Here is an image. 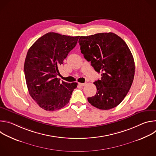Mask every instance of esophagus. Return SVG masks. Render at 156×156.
Instances as JSON below:
<instances>
[{
    "instance_id": "1",
    "label": "esophagus",
    "mask_w": 156,
    "mask_h": 156,
    "mask_svg": "<svg viewBox=\"0 0 156 156\" xmlns=\"http://www.w3.org/2000/svg\"><path fill=\"white\" fill-rule=\"evenodd\" d=\"M86 83H78V84L80 85V86H84V85H86Z\"/></svg>"
}]
</instances>
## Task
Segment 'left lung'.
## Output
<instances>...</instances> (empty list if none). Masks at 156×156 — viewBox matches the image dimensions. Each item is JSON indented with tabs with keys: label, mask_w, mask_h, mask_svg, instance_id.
<instances>
[{
	"label": "left lung",
	"mask_w": 156,
	"mask_h": 156,
	"mask_svg": "<svg viewBox=\"0 0 156 156\" xmlns=\"http://www.w3.org/2000/svg\"><path fill=\"white\" fill-rule=\"evenodd\" d=\"M78 42L85 59L102 73L101 79L94 83L96 94L87 98L88 102L101 110L115 107L126 96L135 76V62L127 44L113 33L81 36Z\"/></svg>",
	"instance_id": "left-lung-1"
}]
</instances>
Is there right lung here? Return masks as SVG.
I'll list each match as a JSON object with an SVG mask.
<instances>
[{
  "label": "right lung",
  "instance_id": "1",
  "mask_svg": "<svg viewBox=\"0 0 156 156\" xmlns=\"http://www.w3.org/2000/svg\"><path fill=\"white\" fill-rule=\"evenodd\" d=\"M80 36L53 32L39 37L29 49L24 71L31 97L44 110L60 109L69 102L77 83L60 82L57 76L63 60L76 46Z\"/></svg>",
  "mask_w": 156,
  "mask_h": 156
}]
</instances>
